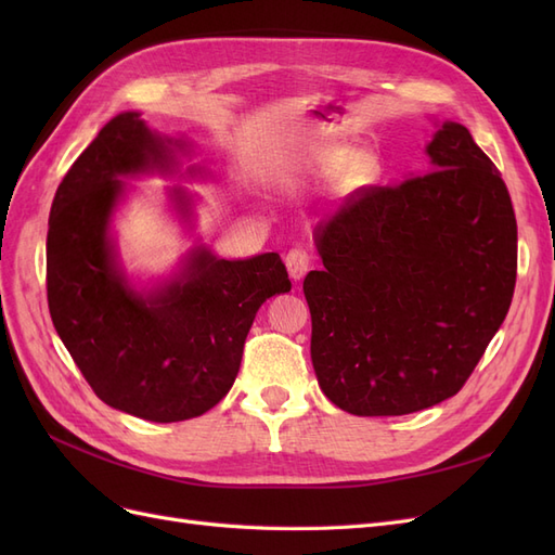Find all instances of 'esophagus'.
Wrapping results in <instances>:
<instances>
[{"label":"esophagus","mask_w":555,"mask_h":555,"mask_svg":"<svg viewBox=\"0 0 555 555\" xmlns=\"http://www.w3.org/2000/svg\"><path fill=\"white\" fill-rule=\"evenodd\" d=\"M310 251L304 247H292L284 257V263H287V271L292 275V280H304V275L310 271Z\"/></svg>","instance_id":"1"}]
</instances>
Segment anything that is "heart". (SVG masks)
I'll list each match as a JSON object with an SVG mask.
<instances>
[{
	"instance_id": "heart-1",
	"label": "heart",
	"mask_w": 555,
	"mask_h": 555,
	"mask_svg": "<svg viewBox=\"0 0 555 555\" xmlns=\"http://www.w3.org/2000/svg\"><path fill=\"white\" fill-rule=\"evenodd\" d=\"M308 166L317 176H340L345 171V178L349 184H365L371 182L377 173V159L371 153H357L351 155V150L345 145H319L312 147L308 155Z\"/></svg>"
}]
</instances>
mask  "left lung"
I'll use <instances>...</instances> for the list:
<instances>
[{"mask_svg":"<svg viewBox=\"0 0 555 555\" xmlns=\"http://www.w3.org/2000/svg\"><path fill=\"white\" fill-rule=\"evenodd\" d=\"M428 173L351 194L314 227L324 261L304 294L324 396L357 416H400L456 396L505 322L516 217L469 131L444 122Z\"/></svg>","mask_w":555,"mask_h":555,"instance_id":"8db88e82","label":"left lung"}]
</instances>
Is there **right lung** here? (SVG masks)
<instances>
[{"label":"right lung","mask_w":555,"mask_h":555,"mask_svg":"<svg viewBox=\"0 0 555 555\" xmlns=\"http://www.w3.org/2000/svg\"><path fill=\"white\" fill-rule=\"evenodd\" d=\"M176 147L139 113L115 115L60 182L46 241L48 310L82 377L106 405L157 424L215 408L236 382L257 310L292 289L275 251L227 261L206 247L159 287H131L111 241L120 178L171 171ZM171 196L190 215V196Z\"/></svg>","instance_id":"right-lung-1"}]
</instances>
